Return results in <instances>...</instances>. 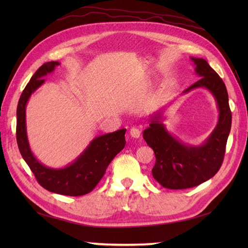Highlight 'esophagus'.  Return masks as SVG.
<instances>
[{"label":"esophagus","mask_w":248,"mask_h":248,"mask_svg":"<svg viewBox=\"0 0 248 248\" xmlns=\"http://www.w3.org/2000/svg\"><path fill=\"white\" fill-rule=\"evenodd\" d=\"M130 135L132 136V138H134V139H139L140 136V130L138 129V128H135V127L131 128L130 129Z\"/></svg>","instance_id":"1"}]
</instances>
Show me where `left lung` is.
<instances>
[{"label": "left lung", "instance_id": "1", "mask_svg": "<svg viewBox=\"0 0 248 248\" xmlns=\"http://www.w3.org/2000/svg\"><path fill=\"white\" fill-rule=\"evenodd\" d=\"M191 60L200 78L183 93L198 87L209 89L217 100L219 117L217 127L202 146H189L168 133L160 121V112L152 116L143 138L155 155L152 176L162 186L170 189L194 187L211 179L222 166L231 128V110L225 83L207 61L195 57Z\"/></svg>", "mask_w": 248, "mask_h": 248}]
</instances>
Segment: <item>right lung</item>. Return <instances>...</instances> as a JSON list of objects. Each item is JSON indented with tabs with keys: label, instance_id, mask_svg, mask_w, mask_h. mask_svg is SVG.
<instances>
[{
	"label": "right lung",
	"instance_id": "1",
	"mask_svg": "<svg viewBox=\"0 0 248 248\" xmlns=\"http://www.w3.org/2000/svg\"><path fill=\"white\" fill-rule=\"evenodd\" d=\"M59 62H48L38 68L21 93L17 108V143L23 160L34 173L37 182L52 193L67 196H82L96 187L108 164L125 145V129L98 136L92 140L78 159L64 168H50L41 164L31 154L26 135L25 108L29 98L45 82L44 77L52 72Z\"/></svg>",
	"mask_w": 248,
	"mask_h": 248
}]
</instances>
